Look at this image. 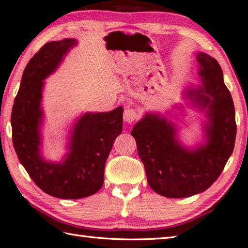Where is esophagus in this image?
Returning a JSON list of instances; mask_svg holds the SVG:
<instances>
[{
    "label": "esophagus",
    "mask_w": 248,
    "mask_h": 248,
    "mask_svg": "<svg viewBox=\"0 0 248 248\" xmlns=\"http://www.w3.org/2000/svg\"><path fill=\"white\" fill-rule=\"evenodd\" d=\"M138 118V114H137V110L134 108H127L124 109V119L125 123L128 124H132L133 121Z\"/></svg>",
    "instance_id": "obj_1"
}]
</instances>
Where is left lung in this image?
I'll list each match as a JSON object with an SVG mask.
<instances>
[{
	"instance_id": "left-lung-1",
	"label": "left lung",
	"mask_w": 248,
	"mask_h": 248,
	"mask_svg": "<svg viewBox=\"0 0 248 248\" xmlns=\"http://www.w3.org/2000/svg\"><path fill=\"white\" fill-rule=\"evenodd\" d=\"M195 56L201 85L188 87L183 96L189 105L204 111L203 142L184 146L176 124L159 113L147 111L131 131L150 188L167 198L205 191L219 177L234 148L235 110L221 67L207 53Z\"/></svg>"
}]
</instances>
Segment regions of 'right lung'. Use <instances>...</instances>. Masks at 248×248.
<instances>
[{"instance_id":"1","label":"right lung","mask_w":248,"mask_h":248,"mask_svg":"<svg viewBox=\"0 0 248 248\" xmlns=\"http://www.w3.org/2000/svg\"><path fill=\"white\" fill-rule=\"evenodd\" d=\"M74 38L44 45L23 71L12 111L13 144L19 161L44 192L59 199H81L103 186L104 168L116 138L123 132L124 108L82 114L70 130L67 153L61 161H48L42 154L43 89L71 48Z\"/></svg>"}]
</instances>
